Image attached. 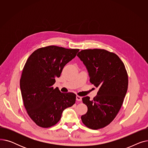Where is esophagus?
<instances>
[{
  "mask_svg": "<svg viewBox=\"0 0 148 148\" xmlns=\"http://www.w3.org/2000/svg\"><path fill=\"white\" fill-rule=\"evenodd\" d=\"M76 100L77 101H81L82 100V98L80 96H76Z\"/></svg>",
  "mask_w": 148,
  "mask_h": 148,
  "instance_id": "esophagus-1",
  "label": "esophagus"
}]
</instances>
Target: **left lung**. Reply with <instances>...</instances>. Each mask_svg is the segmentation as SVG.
<instances>
[{
  "label": "left lung",
  "instance_id": "obj_1",
  "mask_svg": "<svg viewBox=\"0 0 148 148\" xmlns=\"http://www.w3.org/2000/svg\"><path fill=\"white\" fill-rule=\"evenodd\" d=\"M86 66L90 82L99 89L92 100L82 98L88 107L81 119L87 127L98 130L108 125L118 113L128 89V75L123 63L113 53L103 49L83 50L77 54Z\"/></svg>",
  "mask_w": 148,
  "mask_h": 148
}]
</instances>
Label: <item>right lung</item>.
Returning <instances> with one entry per match:
<instances>
[{
    "instance_id": "add662e5",
    "label": "right lung",
    "mask_w": 148,
    "mask_h": 148,
    "mask_svg": "<svg viewBox=\"0 0 148 148\" xmlns=\"http://www.w3.org/2000/svg\"><path fill=\"white\" fill-rule=\"evenodd\" d=\"M79 51L50 45L37 49L27 59L20 86L26 110L37 125L42 128L54 125L65 108L75 104V94L62 93L53 85L64 66Z\"/></svg>"
}]
</instances>
